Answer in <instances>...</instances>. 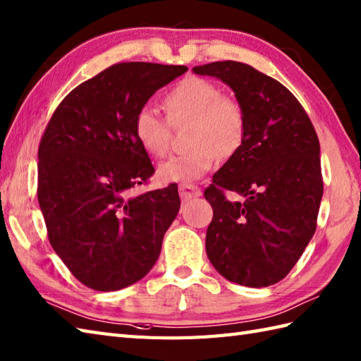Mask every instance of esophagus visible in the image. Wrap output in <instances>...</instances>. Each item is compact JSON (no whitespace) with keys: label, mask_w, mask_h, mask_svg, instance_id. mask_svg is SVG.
<instances>
[{"label":"esophagus","mask_w":361,"mask_h":361,"mask_svg":"<svg viewBox=\"0 0 361 361\" xmlns=\"http://www.w3.org/2000/svg\"><path fill=\"white\" fill-rule=\"evenodd\" d=\"M180 195L181 198H185V200H189V198H194V197H200L202 195V189L198 186L194 185H180Z\"/></svg>","instance_id":"obj_1"}]
</instances>
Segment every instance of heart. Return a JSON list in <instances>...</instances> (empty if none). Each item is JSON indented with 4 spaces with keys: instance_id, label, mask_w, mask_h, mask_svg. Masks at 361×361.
<instances>
[{
    "instance_id": "heart-1",
    "label": "heart",
    "mask_w": 361,
    "mask_h": 361,
    "mask_svg": "<svg viewBox=\"0 0 361 361\" xmlns=\"http://www.w3.org/2000/svg\"><path fill=\"white\" fill-rule=\"evenodd\" d=\"M166 116L149 109L135 113L133 135L150 157H164L171 145V126L188 124L189 150L172 157L158 169L163 181L188 183L202 178L216 166L217 158L234 157L247 135V113L239 99L220 93L206 79L188 78L164 96Z\"/></svg>"
}]
</instances>
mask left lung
I'll use <instances>...</instances> for the list:
<instances>
[{
  "label": "left lung",
  "mask_w": 361,
  "mask_h": 361,
  "mask_svg": "<svg viewBox=\"0 0 361 361\" xmlns=\"http://www.w3.org/2000/svg\"><path fill=\"white\" fill-rule=\"evenodd\" d=\"M194 73L224 80L247 113L242 147L204 189L214 211L206 255L228 281L273 286L295 267L317 229L323 197L317 132L291 91L247 63L225 60ZM226 190L245 200L229 202Z\"/></svg>",
  "instance_id": "left-lung-1"
}]
</instances>
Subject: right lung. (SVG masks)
<instances>
[{
	"label": "right lung",
	"mask_w": 361,
	"mask_h": 361,
	"mask_svg": "<svg viewBox=\"0 0 361 361\" xmlns=\"http://www.w3.org/2000/svg\"><path fill=\"white\" fill-rule=\"evenodd\" d=\"M188 66L122 62L68 93L38 145L37 197L68 270L97 291L150 271L180 209L175 183L133 195L155 173L133 135L135 113Z\"/></svg>",
	"instance_id": "add662e5"
}]
</instances>
